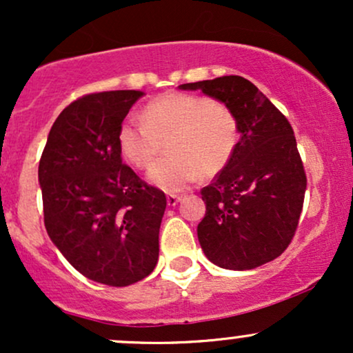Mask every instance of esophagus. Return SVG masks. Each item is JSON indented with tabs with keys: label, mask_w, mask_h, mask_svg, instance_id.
Returning a JSON list of instances; mask_svg holds the SVG:
<instances>
[{
	"label": "esophagus",
	"mask_w": 353,
	"mask_h": 353,
	"mask_svg": "<svg viewBox=\"0 0 353 353\" xmlns=\"http://www.w3.org/2000/svg\"><path fill=\"white\" fill-rule=\"evenodd\" d=\"M165 199H168V205H176L177 202H179L182 199V196H179V194H168L165 196Z\"/></svg>",
	"instance_id": "34e87169"
}]
</instances>
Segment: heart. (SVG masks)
Here are the masks:
<instances>
[{
  "mask_svg": "<svg viewBox=\"0 0 353 353\" xmlns=\"http://www.w3.org/2000/svg\"><path fill=\"white\" fill-rule=\"evenodd\" d=\"M149 171V181L164 190H181L202 176H214L229 164L239 144L236 112L219 99L188 92H169L152 99L143 117L128 116L117 129L124 159Z\"/></svg>",
  "mask_w": 353,
  "mask_h": 353,
  "instance_id": "b5f03b06",
  "label": "heart"
}]
</instances>
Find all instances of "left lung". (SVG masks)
<instances>
[{"label":"left lung","mask_w":353,"mask_h":353,"mask_svg":"<svg viewBox=\"0 0 353 353\" xmlns=\"http://www.w3.org/2000/svg\"><path fill=\"white\" fill-rule=\"evenodd\" d=\"M179 88L201 89L228 104L241 132L232 159L201 190L205 216L197 237L205 257L230 270L274 261L292 242L307 188L292 125L242 76Z\"/></svg>","instance_id":"obj_1"}]
</instances>
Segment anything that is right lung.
<instances>
[{"mask_svg":"<svg viewBox=\"0 0 353 353\" xmlns=\"http://www.w3.org/2000/svg\"><path fill=\"white\" fill-rule=\"evenodd\" d=\"M143 91L92 92L72 101L52 124L39 159L48 236L78 272L125 287L159 259L163 190L123 163L117 129Z\"/></svg>","mask_w":353,"mask_h":353,"instance_id":"1","label":"right lung"}]
</instances>
